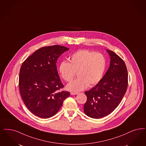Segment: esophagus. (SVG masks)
<instances>
[{"label": "esophagus", "instance_id": "1", "mask_svg": "<svg viewBox=\"0 0 146 146\" xmlns=\"http://www.w3.org/2000/svg\"><path fill=\"white\" fill-rule=\"evenodd\" d=\"M78 94V92H70V94L71 95H76V94Z\"/></svg>", "mask_w": 146, "mask_h": 146}]
</instances>
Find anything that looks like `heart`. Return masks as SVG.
Returning <instances> with one entry per match:
<instances>
[{
    "label": "heart",
    "instance_id": "heart-1",
    "mask_svg": "<svg viewBox=\"0 0 146 146\" xmlns=\"http://www.w3.org/2000/svg\"><path fill=\"white\" fill-rule=\"evenodd\" d=\"M106 68L104 55L86 49L79 50L70 58V62H62L59 72L64 81L72 80L77 72L78 77L70 82L66 88L72 92L80 91L98 83L102 79Z\"/></svg>",
    "mask_w": 146,
    "mask_h": 146
}]
</instances>
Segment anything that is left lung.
Segmentation results:
<instances>
[{
	"label": "left lung",
	"mask_w": 146,
	"mask_h": 146,
	"mask_svg": "<svg viewBox=\"0 0 146 146\" xmlns=\"http://www.w3.org/2000/svg\"><path fill=\"white\" fill-rule=\"evenodd\" d=\"M110 56V67L101 80L85 92L87 101L84 113L100 118L113 111L121 103L128 88V70L125 62L115 52L106 50Z\"/></svg>",
	"instance_id": "left-lung-1"
}]
</instances>
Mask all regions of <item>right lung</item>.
I'll use <instances>...</instances> for the list:
<instances>
[{"label": "right lung", "mask_w": 146, "mask_h": 146, "mask_svg": "<svg viewBox=\"0 0 146 146\" xmlns=\"http://www.w3.org/2000/svg\"><path fill=\"white\" fill-rule=\"evenodd\" d=\"M69 50L54 45L42 47L27 58L19 72V91L24 103L36 116L48 118L55 115L70 96L64 88L56 67L58 57Z\"/></svg>", "instance_id": "right-lung-1"}]
</instances>
